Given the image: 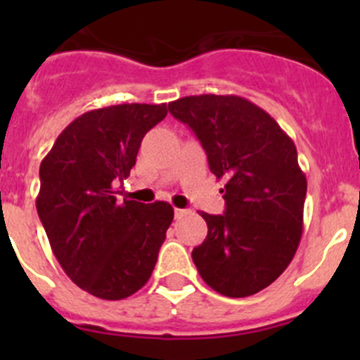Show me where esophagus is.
Listing matches in <instances>:
<instances>
[{"mask_svg": "<svg viewBox=\"0 0 360 360\" xmlns=\"http://www.w3.org/2000/svg\"><path fill=\"white\" fill-rule=\"evenodd\" d=\"M186 214V209H176L174 207V218H182Z\"/></svg>", "mask_w": 360, "mask_h": 360, "instance_id": "1", "label": "esophagus"}]
</instances>
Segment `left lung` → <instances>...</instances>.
Listing matches in <instances>:
<instances>
[{
  "label": "left lung",
  "instance_id": "1",
  "mask_svg": "<svg viewBox=\"0 0 360 360\" xmlns=\"http://www.w3.org/2000/svg\"><path fill=\"white\" fill-rule=\"evenodd\" d=\"M187 124L224 180V214L200 212L207 238L193 262L212 290L247 297L290 265L303 232L307 176L297 149L272 117L238 95H193L167 106Z\"/></svg>",
  "mask_w": 360,
  "mask_h": 360
}]
</instances>
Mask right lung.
Returning <instances> with one entry per match:
<instances>
[{"label": "right lung", "mask_w": 360, "mask_h": 360, "mask_svg": "<svg viewBox=\"0 0 360 360\" xmlns=\"http://www.w3.org/2000/svg\"><path fill=\"white\" fill-rule=\"evenodd\" d=\"M165 104H119L68 124L39 167L36 200L53 256L77 287L119 301L144 287L173 221L167 202L117 200L146 133Z\"/></svg>", "instance_id": "obj_1"}]
</instances>
